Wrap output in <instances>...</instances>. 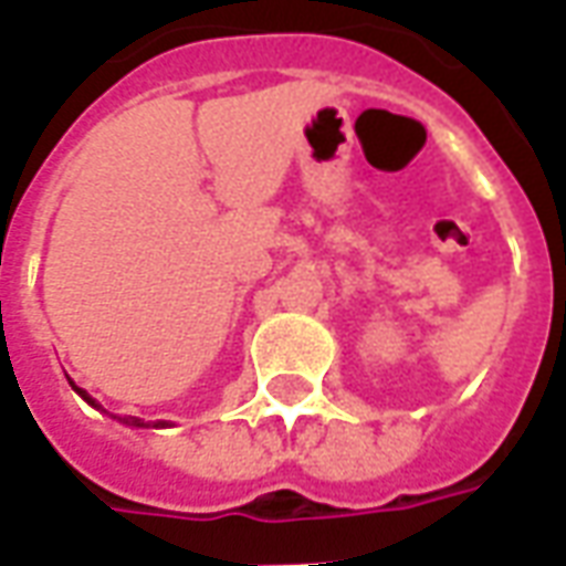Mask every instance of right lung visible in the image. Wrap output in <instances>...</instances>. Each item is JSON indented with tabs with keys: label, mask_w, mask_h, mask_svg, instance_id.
I'll return each instance as SVG.
<instances>
[{
	"label": "right lung",
	"mask_w": 566,
	"mask_h": 566,
	"mask_svg": "<svg viewBox=\"0 0 566 566\" xmlns=\"http://www.w3.org/2000/svg\"><path fill=\"white\" fill-rule=\"evenodd\" d=\"M69 385H72V388H75V381H69ZM75 391L81 394V397H84V400H87V403L91 406H96V400H93L91 394L84 391V388H75ZM96 409H99V406H96ZM120 421H124V424H129V427H163V421H154V424H148V421H142V418H120Z\"/></svg>",
	"instance_id": "obj_1"
}]
</instances>
